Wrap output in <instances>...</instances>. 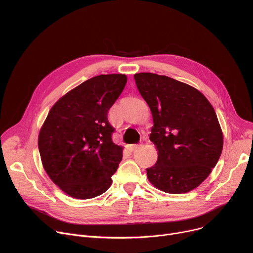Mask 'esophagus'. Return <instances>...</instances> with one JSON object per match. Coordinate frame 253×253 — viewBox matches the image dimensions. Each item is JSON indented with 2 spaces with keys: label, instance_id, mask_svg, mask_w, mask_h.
I'll list each match as a JSON object with an SVG mask.
<instances>
[{
  "label": "esophagus",
  "instance_id": "obj_1",
  "mask_svg": "<svg viewBox=\"0 0 253 253\" xmlns=\"http://www.w3.org/2000/svg\"><path fill=\"white\" fill-rule=\"evenodd\" d=\"M141 145V143H136V144H132L131 145V149H132V151H136L139 147Z\"/></svg>",
  "mask_w": 253,
  "mask_h": 253
}]
</instances>
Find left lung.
<instances>
[{
	"mask_svg": "<svg viewBox=\"0 0 253 253\" xmlns=\"http://www.w3.org/2000/svg\"><path fill=\"white\" fill-rule=\"evenodd\" d=\"M134 80L154 120L150 139L158 160L147 168L149 180L169 194L194 190L210 174L222 151L214 109L200 91L167 76L139 73Z\"/></svg>",
	"mask_w": 253,
	"mask_h": 253,
	"instance_id": "1",
	"label": "left lung"
}]
</instances>
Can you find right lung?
<instances>
[{"instance_id":"add662e5","label":"right lung","mask_w":253,"mask_h":253,"mask_svg":"<svg viewBox=\"0 0 253 253\" xmlns=\"http://www.w3.org/2000/svg\"><path fill=\"white\" fill-rule=\"evenodd\" d=\"M127 82L125 75L93 77L62 96L50 110L39 134L47 174L76 199H91L110 188L123 148L112 135L108 114Z\"/></svg>"}]
</instances>
